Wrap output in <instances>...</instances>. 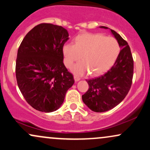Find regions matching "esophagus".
Here are the masks:
<instances>
[{"mask_svg": "<svg viewBox=\"0 0 150 150\" xmlns=\"http://www.w3.org/2000/svg\"><path fill=\"white\" fill-rule=\"evenodd\" d=\"M74 79H75V80L77 82V81H79L80 80V77L79 76H77V75H74Z\"/></svg>", "mask_w": 150, "mask_h": 150, "instance_id": "34e87169", "label": "esophagus"}]
</instances>
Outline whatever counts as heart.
I'll return each instance as SVG.
<instances>
[{"label":"heart","instance_id":"1","mask_svg":"<svg viewBox=\"0 0 150 150\" xmlns=\"http://www.w3.org/2000/svg\"><path fill=\"white\" fill-rule=\"evenodd\" d=\"M120 52L119 43L112 37L99 33H83L75 38V44L63 46L65 65L70 68L75 62L83 61L73 67L75 73L84 74L91 71L92 75H99L109 69Z\"/></svg>","mask_w":150,"mask_h":150}]
</instances>
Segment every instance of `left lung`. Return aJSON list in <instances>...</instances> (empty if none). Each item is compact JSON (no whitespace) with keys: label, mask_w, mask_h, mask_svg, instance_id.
I'll use <instances>...</instances> for the list:
<instances>
[{"label":"left lung","mask_w":150,"mask_h":150,"mask_svg":"<svg viewBox=\"0 0 150 150\" xmlns=\"http://www.w3.org/2000/svg\"><path fill=\"white\" fill-rule=\"evenodd\" d=\"M101 28L108 29L101 26ZM119 43V54L113 65L104 75L87 80L89 89L82 96V101L94 112H104L120 104L132 85L134 61L128 42L111 30Z\"/></svg>","instance_id":"left-lung-1"}]
</instances>
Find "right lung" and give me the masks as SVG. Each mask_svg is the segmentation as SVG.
<instances>
[{
	"mask_svg": "<svg viewBox=\"0 0 150 150\" xmlns=\"http://www.w3.org/2000/svg\"><path fill=\"white\" fill-rule=\"evenodd\" d=\"M68 36L61 26L39 24L26 34L18 49V87L27 102L42 112L59 108L75 82L63 62V48Z\"/></svg>",
	"mask_w": 150,
	"mask_h": 150,
	"instance_id": "1",
	"label": "right lung"
}]
</instances>
